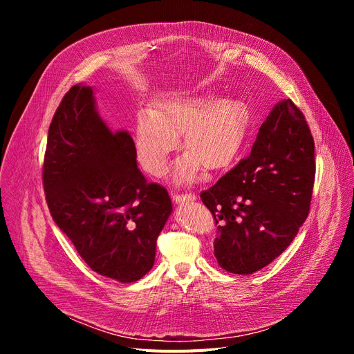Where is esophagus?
Wrapping results in <instances>:
<instances>
[{"instance_id": "1", "label": "esophagus", "mask_w": 354, "mask_h": 354, "mask_svg": "<svg viewBox=\"0 0 354 354\" xmlns=\"http://www.w3.org/2000/svg\"><path fill=\"white\" fill-rule=\"evenodd\" d=\"M196 196L194 194H174L173 195V201L176 203H183V202H189V201H195Z\"/></svg>"}]
</instances>
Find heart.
Wrapping results in <instances>:
<instances>
[{"label": "heart", "mask_w": 354, "mask_h": 354, "mask_svg": "<svg viewBox=\"0 0 354 354\" xmlns=\"http://www.w3.org/2000/svg\"><path fill=\"white\" fill-rule=\"evenodd\" d=\"M246 111L242 103L221 99L205 103L177 97L158 102L136 122V153L149 174L159 177L168 169L171 153L181 134L185 156L176 165L178 183L195 181L203 168L221 171L232 165L243 145Z\"/></svg>", "instance_id": "b5f03b06"}]
</instances>
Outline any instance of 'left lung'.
Instances as JSON below:
<instances>
[{"instance_id": "obj_1", "label": "left lung", "mask_w": 354, "mask_h": 354, "mask_svg": "<svg viewBox=\"0 0 354 354\" xmlns=\"http://www.w3.org/2000/svg\"><path fill=\"white\" fill-rule=\"evenodd\" d=\"M315 142L303 112L286 99L261 124L248 158L202 192L217 226L221 269L251 274L277 259L310 211Z\"/></svg>"}]
</instances>
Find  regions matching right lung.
I'll use <instances>...</instances> for the list:
<instances>
[{
	"label": "right lung",
	"mask_w": 354,
	"mask_h": 354,
	"mask_svg": "<svg viewBox=\"0 0 354 354\" xmlns=\"http://www.w3.org/2000/svg\"><path fill=\"white\" fill-rule=\"evenodd\" d=\"M133 137L111 131L88 85H73L48 128L42 185L53 220L91 270L136 282L152 269L173 205L137 168Z\"/></svg>",
	"instance_id": "add662e5"
}]
</instances>
